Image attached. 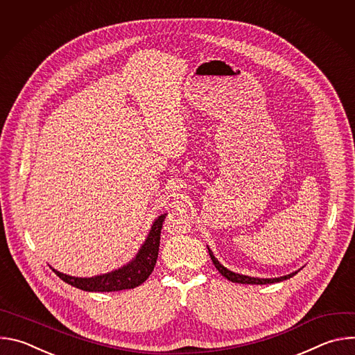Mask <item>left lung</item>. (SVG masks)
<instances>
[{"label": "left lung", "mask_w": 355, "mask_h": 355, "mask_svg": "<svg viewBox=\"0 0 355 355\" xmlns=\"http://www.w3.org/2000/svg\"><path fill=\"white\" fill-rule=\"evenodd\" d=\"M209 250V247H208ZM209 256L216 267V270L225 277L227 278L229 281L232 282H237V284H251V285H266V284H274V282H281V281H285L288 278H292L295 274H297V271L292 272V274H288V275H284V277H278V278H254V277H248V275H241V274H236L230 270H227L226 267H223L214 256V252L209 250Z\"/></svg>", "instance_id": "left-lung-1"}]
</instances>
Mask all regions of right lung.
Returning <instances> with one entry per match:
<instances>
[{
	"mask_svg": "<svg viewBox=\"0 0 355 355\" xmlns=\"http://www.w3.org/2000/svg\"><path fill=\"white\" fill-rule=\"evenodd\" d=\"M166 215L167 214H163L155 220L153 226H151L147 234V239L144 240L140 250L137 251L136 257L126 266L112 272L91 277V278H78V277H71V275L59 272L55 268L52 270L60 279H63L69 285L87 292H115L122 289H133L141 285L155 270V266L159 257L160 234H162V227H163Z\"/></svg>",
	"mask_w": 355,
	"mask_h": 355,
	"instance_id": "right-lung-1",
	"label": "right lung"
}]
</instances>
